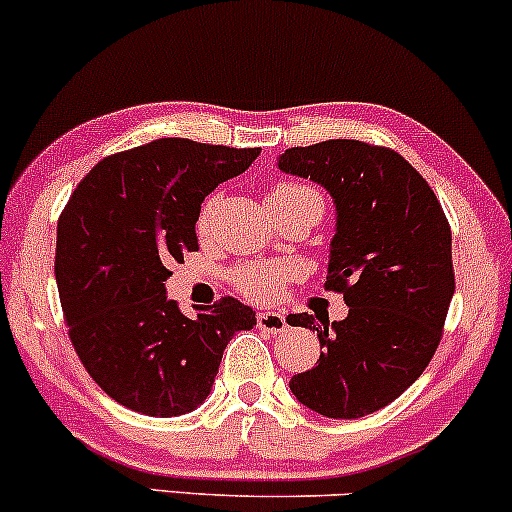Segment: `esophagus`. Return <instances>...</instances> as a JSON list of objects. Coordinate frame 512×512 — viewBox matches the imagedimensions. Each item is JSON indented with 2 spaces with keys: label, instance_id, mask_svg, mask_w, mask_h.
Here are the masks:
<instances>
[{
  "label": "esophagus",
  "instance_id": "esophagus-1",
  "mask_svg": "<svg viewBox=\"0 0 512 512\" xmlns=\"http://www.w3.org/2000/svg\"><path fill=\"white\" fill-rule=\"evenodd\" d=\"M257 327L264 332H284L286 327V317L281 313H260L257 315Z\"/></svg>",
  "mask_w": 512,
  "mask_h": 512
}]
</instances>
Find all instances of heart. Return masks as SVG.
<instances>
[{"instance_id":"1","label":"heart","mask_w":512,"mask_h":512,"mask_svg":"<svg viewBox=\"0 0 512 512\" xmlns=\"http://www.w3.org/2000/svg\"><path fill=\"white\" fill-rule=\"evenodd\" d=\"M296 199H315L317 204L322 207L320 195L310 187L303 185H293V182H286V185H276L269 195V202L272 204H286V202H296ZM211 209H214V202H209L204 207L202 216H199V228H207ZM293 269L289 264H281V262H252L245 264L243 269L236 272V286L245 296L255 298V301H272L274 296H279L281 286L284 281L289 279Z\"/></svg>"}]
</instances>
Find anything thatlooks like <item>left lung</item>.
<instances>
[{"instance_id":"obj_1","label":"left lung","mask_w":512,"mask_h":512,"mask_svg":"<svg viewBox=\"0 0 512 512\" xmlns=\"http://www.w3.org/2000/svg\"><path fill=\"white\" fill-rule=\"evenodd\" d=\"M276 168L332 197L327 289L349 305L334 322L286 317L320 339L317 363L289 387L327 419L373 414L402 395L438 349L455 293L448 219L428 182L383 146L354 139L293 146Z\"/></svg>"}]
</instances>
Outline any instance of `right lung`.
Masks as SVG:
<instances>
[{
	"mask_svg": "<svg viewBox=\"0 0 512 512\" xmlns=\"http://www.w3.org/2000/svg\"><path fill=\"white\" fill-rule=\"evenodd\" d=\"M262 149L156 139L103 158L57 223L55 279L69 337L108 397L146 416H180L209 397L223 349L257 325L221 298L197 317L166 293L168 264L199 250L202 202Z\"/></svg>",
	"mask_w": 512,
	"mask_h": 512,
	"instance_id": "1",
	"label": "right lung"
}]
</instances>
